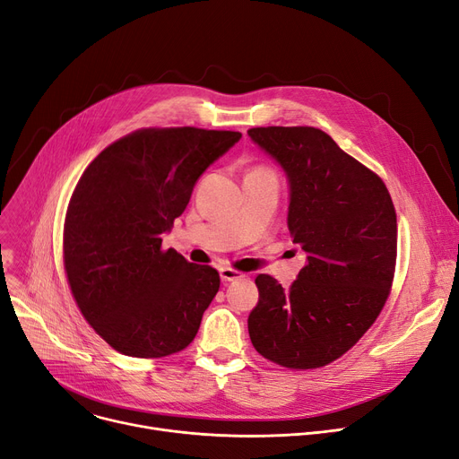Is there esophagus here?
<instances>
[{
	"label": "esophagus",
	"instance_id": "esophagus-1",
	"mask_svg": "<svg viewBox=\"0 0 459 459\" xmlns=\"http://www.w3.org/2000/svg\"><path fill=\"white\" fill-rule=\"evenodd\" d=\"M220 277H221L223 282H230V281H236V279H242L244 275L239 273V272L230 270V268H221V270H220Z\"/></svg>",
	"mask_w": 459,
	"mask_h": 459
}]
</instances>
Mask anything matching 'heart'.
Instances as JSON below:
<instances>
[{
    "instance_id": "b5f03b06",
    "label": "heart",
    "mask_w": 459,
    "mask_h": 459,
    "mask_svg": "<svg viewBox=\"0 0 459 459\" xmlns=\"http://www.w3.org/2000/svg\"><path fill=\"white\" fill-rule=\"evenodd\" d=\"M258 171H260V169H258Z\"/></svg>"
}]
</instances>
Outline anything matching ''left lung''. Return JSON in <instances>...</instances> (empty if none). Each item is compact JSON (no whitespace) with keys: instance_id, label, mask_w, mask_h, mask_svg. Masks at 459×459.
<instances>
[{"instance_id":"obj_1","label":"left lung","mask_w":459,"mask_h":459,"mask_svg":"<svg viewBox=\"0 0 459 459\" xmlns=\"http://www.w3.org/2000/svg\"><path fill=\"white\" fill-rule=\"evenodd\" d=\"M288 180V230L307 264L290 288L258 275L247 318L255 350L286 368H318L346 353L387 301L396 212L383 180L310 126L251 128Z\"/></svg>"}]
</instances>
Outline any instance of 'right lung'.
<instances>
[{"label":"right lung","instance_id":"right-lung-1","mask_svg":"<svg viewBox=\"0 0 459 459\" xmlns=\"http://www.w3.org/2000/svg\"><path fill=\"white\" fill-rule=\"evenodd\" d=\"M239 132L149 128L104 149L66 212L63 253L85 320L117 351L165 357L184 350L220 290V273L163 251L206 169Z\"/></svg>","mask_w":459,"mask_h":459}]
</instances>
